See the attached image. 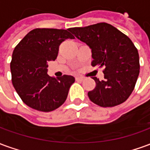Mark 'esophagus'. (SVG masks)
<instances>
[{
  "instance_id": "34e87169",
  "label": "esophagus",
  "mask_w": 150,
  "mask_h": 150,
  "mask_svg": "<svg viewBox=\"0 0 150 150\" xmlns=\"http://www.w3.org/2000/svg\"><path fill=\"white\" fill-rule=\"evenodd\" d=\"M75 79H76V80H78V81H83V80L84 79V77H82V76H77V77H75Z\"/></svg>"
}]
</instances>
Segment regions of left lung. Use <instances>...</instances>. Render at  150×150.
Returning <instances> with one entry per match:
<instances>
[{
    "label": "left lung",
    "instance_id": "obj_1",
    "mask_svg": "<svg viewBox=\"0 0 150 150\" xmlns=\"http://www.w3.org/2000/svg\"><path fill=\"white\" fill-rule=\"evenodd\" d=\"M68 30L90 47L92 67H104V80L92 78L96 88L88 93L91 101L104 108L125 102L134 89L140 70L138 51L130 38L104 22Z\"/></svg>",
    "mask_w": 150,
    "mask_h": 150
}]
</instances>
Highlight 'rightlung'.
<instances>
[{
  "label": "right lung",
  "mask_w": 150,
  "mask_h": 150,
  "mask_svg": "<svg viewBox=\"0 0 150 150\" xmlns=\"http://www.w3.org/2000/svg\"><path fill=\"white\" fill-rule=\"evenodd\" d=\"M68 30L34 29L14 48L10 63L12 83L29 107L50 112L67 100L75 78L67 75L50 77L47 75V62L55 60L63 41L74 38Z\"/></svg>",
  "instance_id": "obj_1"
}]
</instances>
